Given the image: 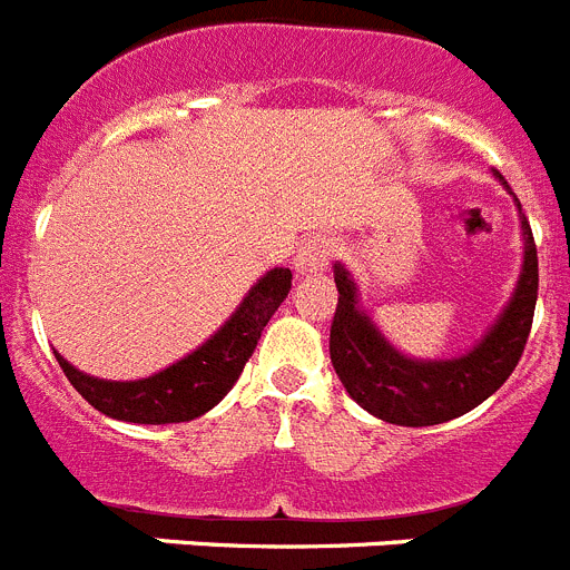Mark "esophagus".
Masks as SVG:
<instances>
[{
    "instance_id": "34e87169",
    "label": "esophagus",
    "mask_w": 570,
    "mask_h": 570,
    "mask_svg": "<svg viewBox=\"0 0 570 570\" xmlns=\"http://www.w3.org/2000/svg\"><path fill=\"white\" fill-rule=\"evenodd\" d=\"M331 256H334V242H331L328 236H308V239L296 248V274H320V271L328 268Z\"/></svg>"
}]
</instances>
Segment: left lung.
<instances>
[{
  "label": "left lung",
  "mask_w": 570,
  "mask_h": 570,
  "mask_svg": "<svg viewBox=\"0 0 570 570\" xmlns=\"http://www.w3.org/2000/svg\"><path fill=\"white\" fill-rule=\"evenodd\" d=\"M497 176L502 179V174ZM522 236L525 265L511 305L471 354L448 362H414L396 354L376 334L371 320L356 311L354 282L342 265H336L334 282L340 299L331 320V362L347 394L380 420L407 428L440 425L485 402L513 374L531 334L540 265L525 214Z\"/></svg>",
  "instance_id": "1"
}]
</instances>
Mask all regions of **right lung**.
<instances>
[{"label": "right lung", "instance_id": "right-lung-1", "mask_svg": "<svg viewBox=\"0 0 570 570\" xmlns=\"http://www.w3.org/2000/svg\"><path fill=\"white\" fill-rule=\"evenodd\" d=\"M291 291V271L274 268L256 282L234 316L203 347L148 380H94L57 354L59 367L105 416L139 425H168L203 416L228 394L254 354L262 331Z\"/></svg>", "mask_w": 570, "mask_h": 570}]
</instances>
